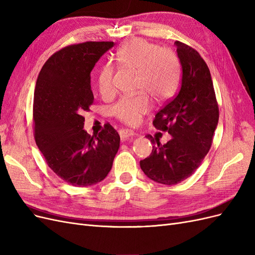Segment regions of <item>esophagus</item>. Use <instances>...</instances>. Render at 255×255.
Segmentation results:
<instances>
[{"label": "esophagus", "instance_id": "esophagus-1", "mask_svg": "<svg viewBox=\"0 0 255 255\" xmlns=\"http://www.w3.org/2000/svg\"><path fill=\"white\" fill-rule=\"evenodd\" d=\"M119 135H120L121 140H126V139H128V137H133V136H135V135H136V133L132 132V130H129V129L123 128V129H120V130H119Z\"/></svg>", "mask_w": 255, "mask_h": 255}]
</instances>
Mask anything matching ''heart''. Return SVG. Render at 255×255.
I'll return each instance as SVG.
<instances>
[{
    "label": "heart",
    "mask_w": 255,
    "mask_h": 255,
    "mask_svg": "<svg viewBox=\"0 0 255 255\" xmlns=\"http://www.w3.org/2000/svg\"><path fill=\"white\" fill-rule=\"evenodd\" d=\"M116 61L121 67L138 71L136 88L143 91L153 101L165 102L176 90L180 79V67L174 54L167 49L143 39H133L116 53ZM114 67L105 64L99 69L97 85L103 98L114 95ZM150 111V103L144 96L125 97L116 103L112 113L128 126H136L143 115Z\"/></svg>",
    "instance_id": "heart-1"
}]
</instances>
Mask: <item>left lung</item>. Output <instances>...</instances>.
<instances>
[{"label": "left lung", "instance_id": "1", "mask_svg": "<svg viewBox=\"0 0 255 255\" xmlns=\"http://www.w3.org/2000/svg\"><path fill=\"white\" fill-rule=\"evenodd\" d=\"M182 66L181 88L156 115L153 126L172 138L161 144L151 135L150 156L140 160L143 173L154 182L175 185L186 180L210 151L218 125L219 110L210 69L189 45L175 41Z\"/></svg>", "mask_w": 255, "mask_h": 255}]
</instances>
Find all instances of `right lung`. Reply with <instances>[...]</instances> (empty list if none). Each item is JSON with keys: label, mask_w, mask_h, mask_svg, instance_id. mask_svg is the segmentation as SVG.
<instances>
[{"label": "right lung", "mask_w": 255, "mask_h": 255, "mask_svg": "<svg viewBox=\"0 0 255 255\" xmlns=\"http://www.w3.org/2000/svg\"><path fill=\"white\" fill-rule=\"evenodd\" d=\"M114 45L112 41H88L61 49L45 61L36 82V144L52 170L73 186L103 181L120 146V136L111 125L90 136L84 129L83 117L94 103L90 73Z\"/></svg>", "instance_id": "1"}]
</instances>
